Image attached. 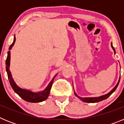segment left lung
Here are the masks:
<instances>
[{
  "label": "left lung",
  "mask_w": 124,
  "mask_h": 124,
  "mask_svg": "<svg viewBox=\"0 0 124 124\" xmlns=\"http://www.w3.org/2000/svg\"><path fill=\"white\" fill-rule=\"evenodd\" d=\"M111 47L112 48V49H113V50H114V53L116 54V50H115L114 48L113 47V45H112V43H111ZM120 76L119 77V80H118V82H117V84L116 85V86H115V87H114V88L112 89L110 92H109V93H107V94H104V95H102V96H99V97H81V96H78V95L76 93L75 91H74V86H73V90H74V94H75V96H76V97H77L79 99H80L81 101H82L83 102H84L96 103V102H98L102 101L104 100V99L108 98V97H109V96H110V95H111L112 94V93H113L115 91H116V89H117V87L118 85H119V81H120Z\"/></svg>",
  "instance_id": "1"
}]
</instances>
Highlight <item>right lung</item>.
Segmentation results:
<instances>
[{"label": "right lung", "mask_w": 124, "mask_h": 124, "mask_svg": "<svg viewBox=\"0 0 124 124\" xmlns=\"http://www.w3.org/2000/svg\"><path fill=\"white\" fill-rule=\"evenodd\" d=\"M15 40L16 39H15V35L14 37V41L11 44L9 48H8V51L7 53V58L6 61H5V65H6L5 68H6V71L7 73V75H8V80H9L10 86H12L13 90L15 91V93H17L20 97L22 98L25 101L33 103L40 102L46 100L48 97L51 86H52L53 83V81H54V79L55 78L58 73L54 75V77L51 80V81L49 83L48 86H46V87L45 89L44 90L40 91L38 92H35L30 90V89H27L22 88V87H20L14 81V78L12 77V73L10 72V50L12 48V47L14 46V44H15Z\"/></svg>", "instance_id": "add662e5"}]
</instances>
